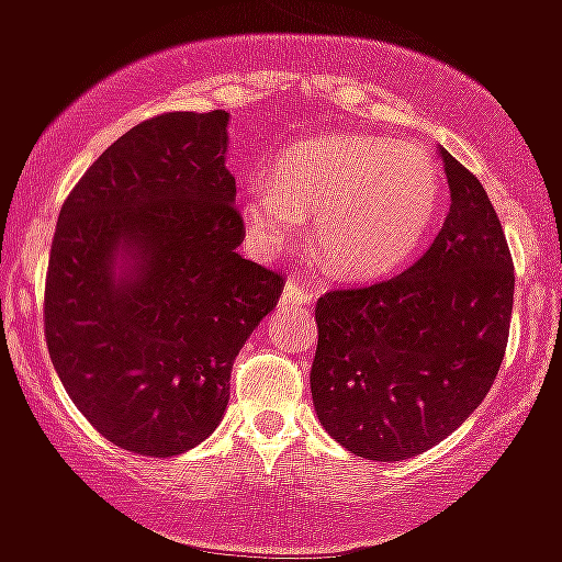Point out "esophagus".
Wrapping results in <instances>:
<instances>
[{
	"mask_svg": "<svg viewBox=\"0 0 562 562\" xmlns=\"http://www.w3.org/2000/svg\"><path fill=\"white\" fill-rule=\"evenodd\" d=\"M313 299H316L313 288L302 285L296 277H291V280L285 282V288H282V302H285V305H311Z\"/></svg>",
	"mask_w": 562,
	"mask_h": 562,
	"instance_id": "34e87169",
	"label": "esophagus"
}]
</instances>
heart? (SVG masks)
Listing matches in <instances>:
<instances>
[{
    "mask_svg": "<svg viewBox=\"0 0 562 562\" xmlns=\"http://www.w3.org/2000/svg\"><path fill=\"white\" fill-rule=\"evenodd\" d=\"M277 180L240 191V222L263 255L291 246L311 216V244L338 277L402 266L427 238L440 204V171L416 144L333 133L280 157Z\"/></svg>",
    "mask_w": 562,
    "mask_h": 562,
    "instance_id": "b5f03b06",
    "label": "heart"
}]
</instances>
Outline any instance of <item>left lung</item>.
<instances>
[{
  "mask_svg": "<svg viewBox=\"0 0 562 562\" xmlns=\"http://www.w3.org/2000/svg\"><path fill=\"white\" fill-rule=\"evenodd\" d=\"M452 207L391 280L318 299L311 391L322 427L366 460L427 452L480 407L505 360L513 257L485 188L440 149Z\"/></svg>",
  "mask_w": 562,
  "mask_h": 562,
  "instance_id": "left-lung-1",
  "label": "left lung"
}]
</instances>
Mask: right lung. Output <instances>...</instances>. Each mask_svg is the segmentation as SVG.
Listing matches in <instances>:
<instances>
[{"instance_id":"obj_1","label":"right lung","mask_w":562,"mask_h":562,"mask_svg":"<svg viewBox=\"0 0 562 562\" xmlns=\"http://www.w3.org/2000/svg\"><path fill=\"white\" fill-rule=\"evenodd\" d=\"M224 110L162 113L99 155L63 202L46 271L49 358L115 447L171 458L222 422L229 374L280 299L244 260Z\"/></svg>"}]
</instances>
